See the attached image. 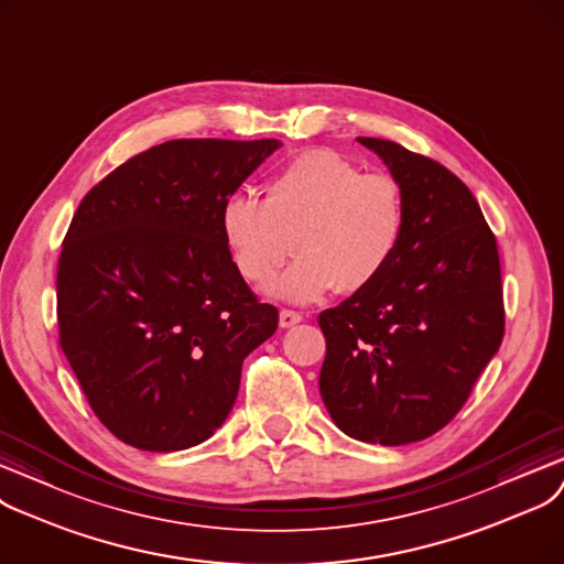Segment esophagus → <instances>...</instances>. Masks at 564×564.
I'll return each instance as SVG.
<instances>
[{"instance_id": "esophagus-1", "label": "esophagus", "mask_w": 564, "mask_h": 564, "mask_svg": "<svg viewBox=\"0 0 564 564\" xmlns=\"http://www.w3.org/2000/svg\"><path fill=\"white\" fill-rule=\"evenodd\" d=\"M301 321H303L301 312H291V310L280 312V328H293L296 324H301Z\"/></svg>"}]
</instances>
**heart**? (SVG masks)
<instances>
[{"instance_id": "obj_1", "label": "heart", "mask_w": 564, "mask_h": 564, "mask_svg": "<svg viewBox=\"0 0 564 564\" xmlns=\"http://www.w3.org/2000/svg\"><path fill=\"white\" fill-rule=\"evenodd\" d=\"M218 227L236 271L257 286L275 275L291 238L299 259L268 291L305 305L386 273L404 240L406 202L390 174H362L330 149H307L265 181L263 199L227 195Z\"/></svg>"}]
</instances>
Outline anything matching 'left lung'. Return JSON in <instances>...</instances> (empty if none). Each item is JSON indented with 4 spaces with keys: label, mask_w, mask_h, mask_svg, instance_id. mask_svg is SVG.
<instances>
[{
    "label": "left lung",
    "mask_w": 564,
    "mask_h": 564,
    "mask_svg": "<svg viewBox=\"0 0 564 564\" xmlns=\"http://www.w3.org/2000/svg\"><path fill=\"white\" fill-rule=\"evenodd\" d=\"M358 142L404 191L406 231L377 282L318 314V392L346 436L406 445L457 415L498 354L500 259L479 204L449 170L388 140Z\"/></svg>",
    "instance_id": "8db88e82"
}]
</instances>
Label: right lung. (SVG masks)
Masks as SVG:
<instances>
[{
  "label": "right lung",
  "mask_w": 564,
  "mask_h": 564,
  "mask_svg": "<svg viewBox=\"0 0 564 564\" xmlns=\"http://www.w3.org/2000/svg\"><path fill=\"white\" fill-rule=\"evenodd\" d=\"M280 147L172 140L77 206L57 268L59 344L119 441L178 452L210 438L243 360L278 330V310L236 271L218 213Z\"/></svg>",
  "instance_id": "add662e5"
}]
</instances>
